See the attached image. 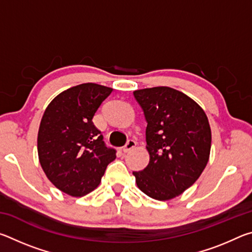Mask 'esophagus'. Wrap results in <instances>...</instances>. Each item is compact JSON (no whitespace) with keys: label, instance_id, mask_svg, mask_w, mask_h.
Returning a JSON list of instances; mask_svg holds the SVG:
<instances>
[{"label":"esophagus","instance_id":"1","mask_svg":"<svg viewBox=\"0 0 252 252\" xmlns=\"http://www.w3.org/2000/svg\"><path fill=\"white\" fill-rule=\"evenodd\" d=\"M136 146V142L134 141V140H129V141L126 142V144L125 147H123V152H127V151H130V150H132V149H133L134 147Z\"/></svg>","mask_w":252,"mask_h":252}]
</instances>
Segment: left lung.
<instances>
[{
  "label": "left lung",
  "mask_w": 252,
  "mask_h": 252,
  "mask_svg": "<svg viewBox=\"0 0 252 252\" xmlns=\"http://www.w3.org/2000/svg\"><path fill=\"white\" fill-rule=\"evenodd\" d=\"M148 122L149 164L133 172L143 193L160 201L178 197L201 176L210 157L211 129L197 102L169 87L133 92Z\"/></svg>",
  "instance_id": "1"
}]
</instances>
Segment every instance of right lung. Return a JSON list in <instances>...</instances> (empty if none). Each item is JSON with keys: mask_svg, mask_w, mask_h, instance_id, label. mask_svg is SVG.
<instances>
[{"mask_svg": "<svg viewBox=\"0 0 252 252\" xmlns=\"http://www.w3.org/2000/svg\"><path fill=\"white\" fill-rule=\"evenodd\" d=\"M113 89L83 83L58 94L45 109L37 133V155L53 185L71 197L96 189L116 150L106 148L92 119Z\"/></svg>", "mask_w": 252, "mask_h": 252, "instance_id": "1", "label": "right lung"}]
</instances>
